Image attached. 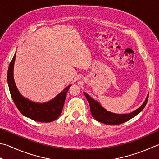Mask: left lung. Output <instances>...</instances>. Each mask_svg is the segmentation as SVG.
<instances>
[{
	"mask_svg": "<svg viewBox=\"0 0 159 159\" xmlns=\"http://www.w3.org/2000/svg\"><path fill=\"white\" fill-rule=\"evenodd\" d=\"M85 96L87 99L89 103L90 108H91V112L93 118L96 120L102 122L104 124L109 125H117L123 123V122L129 120L130 119L136 116L138 113H139L141 111L144 109L148 100V95L145 101L144 102L141 107H140L139 109L134 111L128 114H116V113H111L107 111L106 109L102 107L97 101L94 100L91 97L87 95L86 93H84Z\"/></svg>",
	"mask_w": 159,
	"mask_h": 159,
	"instance_id": "1",
	"label": "left lung"
}]
</instances>
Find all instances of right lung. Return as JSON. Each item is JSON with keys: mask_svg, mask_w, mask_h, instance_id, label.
Here are the masks:
<instances>
[{"mask_svg": "<svg viewBox=\"0 0 159 159\" xmlns=\"http://www.w3.org/2000/svg\"><path fill=\"white\" fill-rule=\"evenodd\" d=\"M15 57L16 55H14L8 68L7 82L11 96L17 109L23 116L34 121L50 122L55 120L61 115L66 94L70 86H68L64 91L61 92L57 96L48 102L39 104L30 101L20 94L15 84L13 77Z\"/></svg>", "mask_w": 159, "mask_h": 159, "instance_id": "1", "label": "right lung"}]
</instances>
